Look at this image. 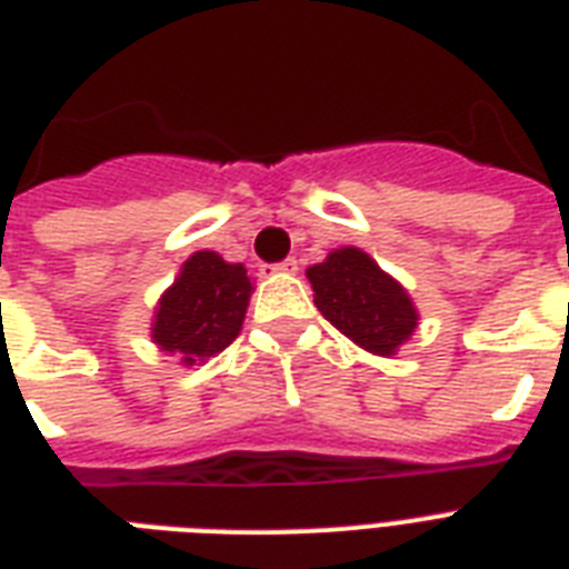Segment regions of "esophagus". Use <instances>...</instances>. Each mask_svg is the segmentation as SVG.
Wrapping results in <instances>:
<instances>
[{"label":"esophagus","instance_id":"34e87169","mask_svg":"<svg viewBox=\"0 0 569 569\" xmlns=\"http://www.w3.org/2000/svg\"><path fill=\"white\" fill-rule=\"evenodd\" d=\"M268 271H274V274H292V271H298V262H295V259H283V262H271V266H268Z\"/></svg>","mask_w":569,"mask_h":569}]
</instances>
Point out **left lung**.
Listing matches in <instances>:
<instances>
[{
  "instance_id": "8db88e82",
  "label": "left lung",
  "mask_w": 569,
  "mask_h": 569,
  "mask_svg": "<svg viewBox=\"0 0 569 569\" xmlns=\"http://www.w3.org/2000/svg\"><path fill=\"white\" fill-rule=\"evenodd\" d=\"M307 277L319 313L367 352L393 355L418 325L406 289L358 247L333 250Z\"/></svg>"
}]
</instances>
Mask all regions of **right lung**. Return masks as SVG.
Listing matches in <instances>:
<instances>
[{
	"label": "right lung",
	"instance_id": "1",
	"mask_svg": "<svg viewBox=\"0 0 569 569\" xmlns=\"http://www.w3.org/2000/svg\"><path fill=\"white\" fill-rule=\"evenodd\" d=\"M250 289L244 266H229L223 256L199 250L160 298L151 337L163 352L181 355L184 363L208 361L241 331Z\"/></svg>",
	"mask_w": 569,
	"mask_h": 569
}]
</instances>
